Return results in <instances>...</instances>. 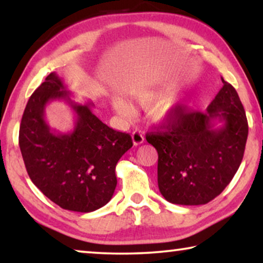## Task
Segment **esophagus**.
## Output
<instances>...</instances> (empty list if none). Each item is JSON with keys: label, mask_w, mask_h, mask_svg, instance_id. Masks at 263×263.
<instances>
[{"label": "esophagus", "mask_w": 263, "mask_h": 263, "mask_svg": "<svg viewBox=\"0 0 263 263\" xmlns=\"http://www.w3.org/2000/svg\"><path fill=\"white\" fill-rule=\"evenodd\" d=\"M133 142H134L135 146L141 145V143L145 142V134L141 130H134L132 134Z\"/></svg>", "instance_id": "1"}]
</instances>
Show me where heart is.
I'll list each match as a JSON object with an SVG mask.
<instances>
[{"instance_id":"obj_1","label":"heart","mask_w":263,"mask_h":263,"mask_svg":"<svg viewBox=\"0 0 263 263\" xmlns=\"http://www.w3.org/2000/svg\"><path fill=\"white\" fill-rule=\"evenodd\" d=\"M156 99V95L154 93H148V95L143 96L141 98V103L145 104V105H148ZM114 106L118 112L122 115H127L130 111V106L129 104L125 102L123 98H115L114 99ZM172 111H174V104L171 102H165V103H158L153 106L152 112L153 116L158 118V120H164V118H167L168 116H171Z\"/></svg>"}]
</instances>
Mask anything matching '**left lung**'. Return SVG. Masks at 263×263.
Masks as SVG:
<instances>
[{"mask_svg": "<svg viewBox=\"0 0 263 263\" xmlns=\"http://www.w3.org/2000/svg\"><path fill=\"white\" fill-rule=\"evenodd\" d=\"M222 80L207 110L176 106L146 140L158 152V186L168 202L197 206L224 190L242 163L248 121L238 93ZM223 122L214 128V121Z\"/></svg>", "mask_w": 263, "mask_h": 263, "instance_id": "obj_1", "label": "left lung"}]
</instances>
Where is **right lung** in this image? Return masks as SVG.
Here are the masks:
<instances>
[{
  "instance_id": "right-lung-1",
  "label": "right lung",
  "mask_w": 263,
  "mask_h": 263,
  "mask_svg": "<svg viewBox=\"0 0 263 263\" xmlns=\"http://www.w3.org/2000/svg\"><path fill=\"white\" fill-rule=\"evenodd\" d=\"M64 99L77 114L74 130L52 132L44 120L50 100ZM92 103L71 102L63 82L50 73L25 107L19 146L34 185L61 208L88 213L105 206L117 185V161L133 146L132 136L114 130L92 112Z\"/></svg>"
}]
</instances>
